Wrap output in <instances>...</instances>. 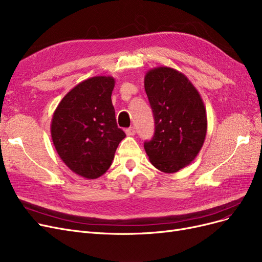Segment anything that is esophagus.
Returning a JSON list of instances; mask_svg holds the SVG:
<instances>
[{
  "label": "esophagus",
  "instance_id": "esophagus-1",
  "mask_svg": "<svg viewBox=\"0 0 262 262\" xmlns=\"http://www.w3.org/2000/svg\"><path fill=\"white\" fill-rule=\"evenodd\" d=\"M125 133H126V135H127V136H134V135L136 134V130H135L134 127H129V128L125 129Z\"/></svg>",
  "mask_w": 262,
  "mask_h": 262
}]
</instances>
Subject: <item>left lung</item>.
Here are the masks:
<instances>
[{
  "label": "left lung",
  "mask_w": 262,
  "mask_h": 262,
  "mask_svg": "<svg viewBox=\"0 0 262 262\" xmlns=\"http://www.w3.org/2000/svg\"><path fill=\"white\" fill-rule=\"evenodd\" d=\"M155 117V136L146 141L151 164L175 173L195 160L207 135V112L198 90L183 73L159 66L145 76Z\"/></svg>",
  "instance_id": "obj_1"
}]
</instances>
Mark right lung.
Here are the masks:
<instances>
[{
	"label": "right lung",
	"mask_w": 262,
	"mask_h": 262,
	"mask_svg": "<svg viewBox=\"0 0 262 262\" xmlns=\"http://www.w3.org/2000/svg\"><path fill=\"white\" fill-rule=\"evenodd\" d=\"M114 85L111 76L83 80L66 94L53 113L51 137L57 155L74 173L88 180L108 170L126 137L116 124L111 99Z\"/></svg>",
	"instance_id": "right-lung-1"
}]
</instances>
